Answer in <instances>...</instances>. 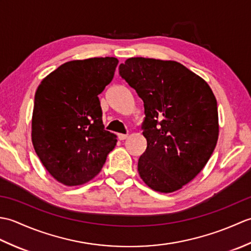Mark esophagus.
Returning <instances> with one entry per match:
<instances>
[{
    "mask_svg": "<svg viewBox=\"0 0 251 251\" xmlns=\"http://www.w3.org/2000/svg\"><path fill=\"white\" fill-rule=\"evenodd\" d=\"M117 137H119V139H120V140H125V139H127V138H128V135L119 134V135H117Z\"/></svg>",
    "mask_w": 251,
    "mask_h": 251,
    "instance_id": "obj_1",
    "label": "esophagus"
}]
</instances>
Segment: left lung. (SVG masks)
<instances>
[{
	"label": "left lung",
	"instance_id": "left-lung-1",
	"mask_svg": "<svg viewBox=\"0 0 251 251\" xmlns=\"http://www.w3.org/2000/svg\"><path fill=\"white\" fill-rule=\"evenodd\" d=\"M120 75L145 105L147 150L138 172L149 188L172 193L193 180L214 152L217 100L204 79L183 65L153 58H128Z\"/></svg>",
	"mask_w": 251,
	"mask_h": 251
}]
</instances>
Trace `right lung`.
<instances>
[{
    "instance_id": "add662e5",
    "label": "right lung",
    "mask_w": 251,
    "mask_h": 251,
    "mask_svg": "<svg viewBox=\"0 0 251 251\" xmlns=\"http://www.w3.org/2000/svg\"><path fill=\"white\" fill-rule=\"evenodd\" d=\"M119 60L89 58L63 63L41 82L34 97L32 143L47 172L73 186L97 176L116 136L104 130L98 95Z\"/></svg>"
}]
</instances>
